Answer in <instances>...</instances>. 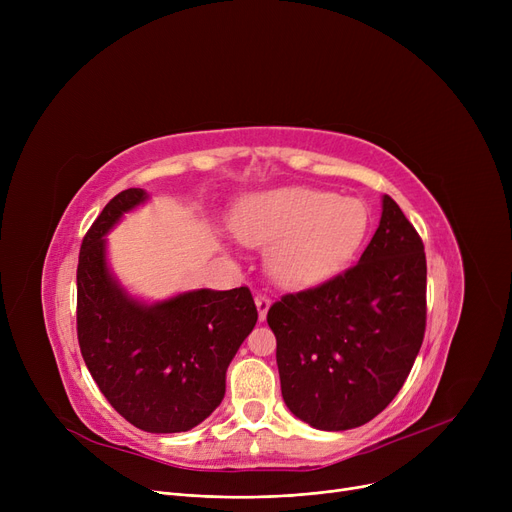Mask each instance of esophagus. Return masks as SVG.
Returning a JSON list of instances; mask_svg holds the SVG:
<instances>
[{
    "mask_svg": "<svg viewBox=\"0 0 512 512\" xmlns=\"http://www.w3.org/2000/svg\"><path fill=\"white\" fill-rule=\"evenodd\" d=\"M255 305H257V311H259V321H263L265 315H267V309H270V305H272V299L267 297V294L259 292L255 297Z\"/></svg>",
    "mask_w": 512,
    "mask_h": 512,
    "instance_id": "1",
    "label": "esophagus"
}]
</instances>
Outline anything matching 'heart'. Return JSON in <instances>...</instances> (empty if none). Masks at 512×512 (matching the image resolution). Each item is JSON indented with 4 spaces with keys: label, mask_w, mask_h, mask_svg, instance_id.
Returning a JSON list of instances; mask_svg holds the SVG:
<instances>
[{
    "label": "heart",
    "mask_w": 512,
    "mask_h": 512,
    "mask_svg": "<svg viewBox=\"0 0 512 512\" xmlns=\"http://www.w3.org/2000/svg\"><path fill=\"white\" fill-rule=\"evenodd\" d=\"M232 226L247 245L272 247L267 265L278 284L307 288L330 280L357 255L369 209L355 197L284 188L242 201Z\"/></svg>",
    "instance_id": "obj_1"
}]
</instances>
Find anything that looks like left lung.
Instances as JSON below:
<instances>
[{
	"mask_svg": "<svg viewBox=\"0 0 512 512\" xmlns=\"http://www.w3.org/2000/svg\"><path fill=\"white\" fill-rule=\"evenodd\" d=\"M423 240L396 201L359 263L267 311L286 407L326 432L380 415L405 384L427 319Z\"/></svg>",
	"mask_w": 512,
	"mask_h": 512,
	"instance_id": "1",
	"label": "left lung"
}]
</instances>
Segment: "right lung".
<instances>
[{
  "label": "right lung",
  "instance_id": "add662e5",
  "mask_svg": "<svg viewBox=\"0 0 512 512\" xmlns=\"http://www.w3.org/2000/svg\"><path fill=\"white\" fill-rule=\"evenodd\" d=\"M147 199L126 188L87 230L76 267V334L80 353L107 402L134 427L178 434L220 405L226 369L257 324L247 286L193 290L141 305L107 274L105 234Z\"/></svg>",
  "mask_w": 512,
  "mask_h": 512
}]
</instances>
